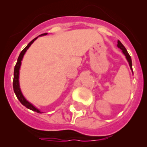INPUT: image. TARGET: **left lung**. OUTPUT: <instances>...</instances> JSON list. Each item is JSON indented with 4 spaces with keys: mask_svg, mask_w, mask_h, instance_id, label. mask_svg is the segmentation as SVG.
Returning a JSON list of instances; mask_svg holds the SVG:
<instances>
[{
    "mask_svg": "<svg viewBox=\"0 0 147 147\" xmlns=\"http://www.w3.org/2000/svg\"><path fill=\"white\" fill-rule=\"evenodd\" d=\"M117 47H119V48L121 49V50H122L123 53H124V55L126 56V58H127V61L129 62V64L130 68H131V69H132V63H131V57H130L129 54L128 52H127V49L125 48V47H124V46L122 45V43H121V42H120L119 40H118V41H117Z\"/></svg>",
    "mask_w": 147,
    "mask_h": 147,
    "instance_id": "8db88e82",
    "label": "left lung"
}]
</instances>
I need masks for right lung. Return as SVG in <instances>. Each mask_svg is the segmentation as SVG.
<instances>
[{
	"instance_id": "add662e5",
	"label": "right lung",
	"mask_w": 147,
	"mask_h": 147,
	"mask_svg": "<svg viewBox=\"0 0 147 147\" xmlns=\"http://www.w3.org/2000/svg\"><path fill=\"white\" fill-rule=\"evenodd\" d=\"M47 34V33H43V34H41L40 35H46ZM37 38H38V37L34 38L31 42H30L29 43H28V45L26 46V47L22 50L21 53H20V55H19L18 58L17 63H16V66H15V68H14V78H13V90H14L15 92V94H16V97H17V98L18 99L19 101L21 102L22 105H24L26 107L28 108V109L34 111V112H38V113H41V112L39 110V109H38L36 107H35L32 104H30L29 102H28L27 100H26V98L23 97V94H22L21 91H20V85H19V69H20V65H21V60L22 59H23V55H24V54L26 53V52L27 51L28 49L29 48L30 46L32 45V42H33Z\"/></svg>"
}]
</instances>
